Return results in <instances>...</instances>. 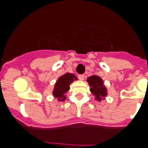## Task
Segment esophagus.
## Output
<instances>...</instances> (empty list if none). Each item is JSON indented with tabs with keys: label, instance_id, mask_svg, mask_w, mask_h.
<instances>
[{
	"label": "esophagus",
	"instance_id": "1",
	"mask_svg": "<svg viewBox=\"0 0 148 148\" xmlns=\"http://www.w3.org/2000/svg\"><path fill=\"white\" fill-rule=\"evenodd\" d=\"M79 79H80V80H84V79H85V75H79Z\"/></svg>",
	"mask_w": 148,
	"mask_h": 148
}]
</instances>
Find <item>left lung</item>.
<instances>
[{"instance_id": "obj_1", "label": "left lung", "mask_w": 148, "mask_h": 148, "mask_svg": "<svg viewBox=\"0 0 148 148\" xmlns=\"http://www.w3.org/2000/svg\"><path fill=\"white\" fill-rule=\"evenodd\" d=\"M87 81L89 85L91 86L90 91L96 96V99H97L99 101L102 99L101 97H105L107 95L106 88L103 85V81L100 77L97 75H92L89 77Z\"/></svg>"}]
</instances>
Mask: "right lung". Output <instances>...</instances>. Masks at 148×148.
<instances>
[{"mask_svg":"<svg viewBox=\"0 0 148 148\" xmlns=\"http://www.w3.org/2000/svg\"><path fill=\"white\" fill-rule=\"evenodd\" d=\"M75 79H77V78L70 73H66L58 79L53 91L54 97H58V101H62L65 100L66 97L63 96V94L66 93L69 91L70 83Z\"/></svg>","mask_w":148,"mask_h":148,"instance_id":"1","label":"right lung"}]
</instances>
